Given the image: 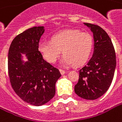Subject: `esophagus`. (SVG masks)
Returning a JSON list of instances; mask_svg holds the SVG:
<instances>
[{
    "instance_id": "34e87169",
    "label": "esophagus",
    "mask_w": 122,
    "mask_h": 122,
    "mask_svg": "<svg viewBox=\"0 0 122 122\" xmlns=\"http://www.w3.org/2000/svg\"><path fill=\"white\" fill-rule=\"evenodd\" d=\"M59 71H60V72H61V75H64V74H66V70H62V69H60V70H59Z\"/></svg>"
}]
</instances>
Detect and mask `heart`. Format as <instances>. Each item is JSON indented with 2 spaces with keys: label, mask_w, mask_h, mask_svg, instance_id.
<instances>
[{
  "label": "heart",
  "mask_w": 122,
  "mask_h": 122,
  "mask_svg": "<svg viewBox=\"0 0 122 122\" xmlns=\"http://www.w3.org/2000/svg\"><path fill=\"white\" fill-rule=\"evenodd\" d=\"M52 41H41L39 50L44 59L54 63L61 56V63L64 66H82L89 59L93 49V39L88 32L78 30H66L54 34Z\"/></svg>",
  "instance_id": "obj_1"
}]
</instances>
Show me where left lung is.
<instances>
[{
    "instance_id": "left-lung-1",
    "label": "left lung",
    "mask_w": 122,
    "mask_h": 122,
    "mask_svg": "<svg viewBox=\"0 0 122 122\" xmlns=\"http://www.w3.org/2000/svg\"><path fill=\"white\" fill-rule=\"evenodd\" d=\"M93 33L94 54L79 72L75 92L85 99L94 100L108 90L116 67V55L108 34L97 25L84 23Z\"/></svg>"
}]
</instances>
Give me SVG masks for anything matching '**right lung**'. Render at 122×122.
I'll return each instance as SVG.
<instances>
[{"label":"right lung","mask_w":122,"mask_h":122,"mask_svg":"<svg viewBox=\"0 0 122 122\" xmlns=\"http://www.w3.org/2000/svg\"><path fill=\"white\" fill-rule=\"evenodd\" d=\"M44 27H33L17 35L8 52V74L11 87L24 102L41 106L55 95V84L61 76L59 70L47 63L39 51ZM24 54L28 61L22 60Z\"/></svg>","instance_id":"add662e5"}]
</instances>
